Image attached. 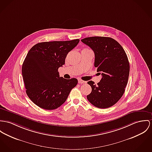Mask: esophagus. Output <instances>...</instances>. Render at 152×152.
Wrapping results in <instances>:
<instances>
[{
	"instance_id": "obj_1",
	"label": "esophagus",
	"mask_w": 152,
	"mask_h": 152,
	"mask_svg": "<svg viewBox=\"0 0 152 152\" xmlns=\"http://www.w3.org/2000/svg\"><path fill=\"white\" fill-rule=\"evenodd\" d=\"M78 83H79V84H84V83H86V82L83 81V80H82L81 79H79V80H78Z\"/></svg>"
}]
</instances>
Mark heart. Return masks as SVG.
Instances as JSON below:
<instances>
[{
  "mask_svg": "<svg viewBox=\"0 0 152 152\" xmlns=\"http://www.w3.org/2000/svg\"><path fill=\"white\" fill-rule=\"evenodd\" d=\"M85 49H88V48H85Z\"/></svg>",
  "mask_w": 152,
  "mask_h": 152,
  "instance_id": "1",
  "label": "heart"
}]
</instances>
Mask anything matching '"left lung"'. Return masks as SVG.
<instances>
[{
	"mask_svg": "<svg viewBox=\"0 0 152 152\" xmlns=\"http://www.w3.org/2000/svg\"><path fill=\"white\" fill-rule=\"evenodd\" d=\"M81 41L93 50L94 66L102 76L97 85L93 81L87 82L92 91L87 98L95 107H109L121 98L128 83L129 64L127 54L122 46L111 37L93 36Z\"/></svg>",
	"mask_w": 152,
	"mask_h": 152,
	"instance_id": "left-lung-1",
	"label": "left lung"
}]
</instances>
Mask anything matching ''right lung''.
<instances>
[{"label": "right lung", "mask_w": 152, "mask_h": 152, "mask_svg": "<svg viewBox=\"0 0 152 152\" xmlns=\"http://www.w3.org/2000/svg\"><path fill=\"white\" fill-rule=\"evenodd\" d=\"M79 39L39 43L28 53L22 66L26 93L39 107L53 110L62 105L77 84L75 78L59 77L58 68Z\"/></svg>", "instance_id": "add662e5"}]
</instances>
